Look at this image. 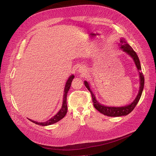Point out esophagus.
I'll return each instance as SVG.
<instances>
[{
	"instance_id": "34e87169",
	"label": "esophagus",
	"mask_w": 156,
	"mask_h": 156,
	"mask_svg": "<svg viewBox=\"0 0 156 156\" xmlns=\"http://www.w3.org/2000/svg\"><path fill=\"white\" fill-rule=\"evenodd\" d=\"M85 70H85L83 67L79 69V71H80L81 73H84V72H85Z\"/></svg>"
}]
</instances>
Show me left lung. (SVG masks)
I'll use <instances>...</instances> for the list:
<instances>
[{
  "mask_svg": "<svg viewBox=\"0 0 156 156\" xmlns=\"http://www.w3.org/2000/svg\"><path fill=\"white\" fill-rule=\"evenodd\" d=\"M120 42H121L120 48H121L123 51L126 52V53L128 54L133 59V61L135 62L137 69L139 71L142 70L139 58L136 53V52L133 49V48L129 45V44L127 43V42L124 39H121L120 41ZM139 73H140V90H139V92L137 96L135 99V100L133 101L131 104L124 106V107H107V106L101 105L100 103H98L97 101H96L95 96L91 91L90 86H89V84L87 83V81H84V83L85 86L87 87V90L90 91L91 94L93 103V105L94 108L97 110H98L100 113L110 117H119V116L126 115L129 114L131 112H132L133 110L135 108L138 101L140 100L141 96H142V94L144 87V74L142 72H139Z\"/></svg>",
  "mask_w": 156,
  "mask_h": 156,
  "instance_id": "1",
  "label": "left lung"
}]
</instances>
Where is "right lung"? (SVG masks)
<instances>
[{
	"mask_svg": "<svg viewBox=\"0 0 156 156\" xmlns=\"http://www.w3.org/2000/svg\"><path fill=\"white\" fill-rule=\"evenodd\" d=\"M74 78V76L72 75L71 76L69 77V79L67 80L65 86V90H64V94H63V103H62V107L61 108V109L60 110V111L52 118H51L49 120L44 122H36L34 121H32L31 119H28L32 121V122L37 124L38 125H41V126H48V125H51L53 124L54 123H56L57 122H58L59 121H60L61 119L65 116L66 112H67V105H66V96H67V93L68 91L69 90V89L70 87L71 84H72V81Z\"/></svg>",
	"mask_w": 156,
	"mask_h": 156,
	"instance_id": "1",
	"label": "right lung"
}]
</instances>
